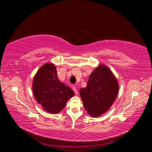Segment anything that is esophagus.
I'll use <instances>...</instances> for the list:
<instances>
[{"instance_id": "obj_1", "label": "esophagus", "mask_w": 152, "mask_h": 152, "mask_svg": "<svg viewBox=\"0 0 152 152\" xmlns=\"http://www.w3.org/2000/svg\"><path fill=\"white\" fill-rule=\"evenodd\" d=\"M73 91L75 92V94H79V93H78V91H77V87H76L75 86H73Z\"/></svg>"}]
</instances>
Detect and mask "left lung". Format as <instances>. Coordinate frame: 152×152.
<instances>
[{
	"instance_id": "8db88e82",
	"label": "left lung",
	"mask_w": 152,
	"mask_h": 152,
	"mask_svg": "<svg viewBox=\"0 0 152 152\" xmlns=\"http://www.w3.org/2000/svg\"><path fill=\"white\" fill-rule=\"evenodd\" d=\"M118 92L115 77L107 66L100 65L91 73L87 86L80 89V95L87 113L96 117L108 111Z\"/></svg>"
}]
</instances>
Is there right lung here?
I'll use <instances>...</instances> for the list:
<instances>
[{"label": "right lung", "instance_id": "obj_1", "mask_svg": "<svg viewBox=\"0 0 152 152\" xmlns=\"http://www.w3.org/2000/svg\"><path fill=\"white\" fill-rule=\"evenodd\" d=\"M32 89L37 102L50 113H58L65 107L67 101L75 93L58 79L56 68L53 63H46L35 74Z\"/></svg>", "mask_w": 152, "mask_h": 152}]
</instances>
